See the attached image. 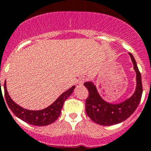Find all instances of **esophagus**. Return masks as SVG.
Here are the masks:
<instances>
[{"mask_svg":"<svg viewBox=\"0 0 151 151\" xmlns=\"http://www.w3.org/2000/svg\"><path fill=\"white\" fill-rule=\"evenodd\" d=\"M85 81H86V77H80L79 80H78V81H77V83L80 85H82L83 83H84Z\"/></svg>","mask_w":151,"mask_h":151,"instance_id":"esophagus-1","label":"esophagus"}]
</instances>
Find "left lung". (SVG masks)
<instances>
[{"mask_svg": "<svg viewBox=\"0 0 151 151\" xmlns=\"http://www.w3.org/2000/svg\"><path fill=\"white\" fill-rule=\"evenodd\" d=\"M129 55L136 72V88L131 97L120 103H110L101 97L93 82L88 81L83 84L89 91L85 104L86 115L96 124L107 126L122 122L133 114L141 101L143 91L141 73L132 54L129 53Z\"/></svg>", "mask_w": 151, "mask_h": 151, "instance_id": "8db88e82", "label": "left lung"}]
</instances>
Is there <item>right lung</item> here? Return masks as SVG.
I'll return each mask as SVG.
<instances>
[{"mask_svg": "<svg viewBox=\"0 0 151 151\" xmlns=\"http://www.w3.org/2000/svg\"><path fill=\"white\" fill-rule=\"evenodd\" d=\"M74 88L75 86H71L67 91L61 94L58 98L49 106L41 110L27 109L17 104L9 96L8 92L6 90V82H4V96L9 108L17 117L29 124L36 125V126H45L55 122L58 118L59 117L65 101L71 95Z\"/></svg>", "mask_w": 151, "mask_h": 151, "instance_id": "add662e5", "label": "right lung"}]
</instances>
